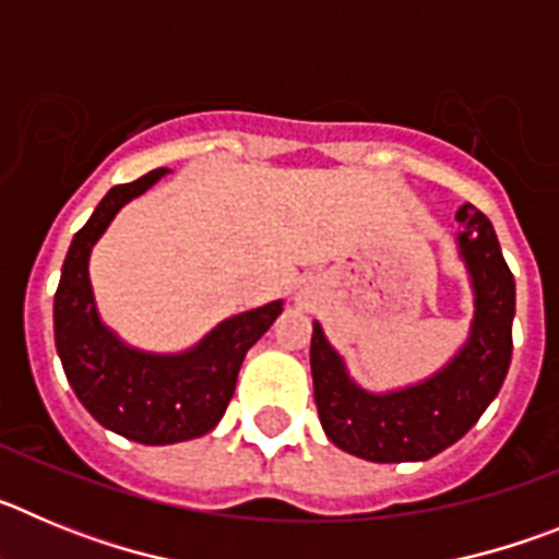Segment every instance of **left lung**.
<instances>
[{
  "instance_id": "8db88e82",
  "label": "left lung",
  "mask_w": 559,
  "mask_h": 559,
  "mask_svg": "<svg viewBox=\"0 0 559 559\" xmlns=\"http://www.w3.org/2000/svg\"><path fill=\"white\" fill-rule=\"evenodd\" d=\"M456 235L473 285L471 338L445 367L414 386L374 394L347 374L322 324L313 322L310 372L324 433L333 445L378 464L426 462L471 431L501 389L512 360L515 276L492 224L473 204L459 206Z\"/></svg>"
}]
</instances>
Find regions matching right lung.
I'll use <instances>...</instances> for the list:
<instances>
[{"mask_svg":"<svg viewBox=\"0 0 559 559\" xmlns=\"http://www.w3.org/2000/svg\"><path fill=\"white\" fill-rule=\"evenodd\" d=\"M165 173L167 167H159L106 192L86 226L72 237L56 290V347L69 386L103 428L142 445H173L204 437L218 426L246 353L283 313L280 299L237 313L195 347L176 355L128 347L100 322L88 280V254L114 215Z\"/></svg>","mask_w":559,"mask_h":559,"instance_id":"1","label":"right lung"}]
</instances>
